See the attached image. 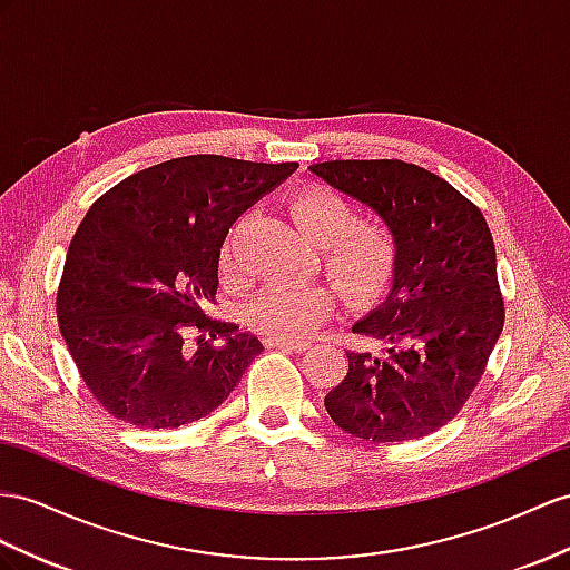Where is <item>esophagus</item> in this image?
<instances>
[{
  "mask_svg": "<svg viewBox=\"0 0 570 570\" xmlns=\"http://www.w3.org/2000/svg\"><path fill=\"white\" fill-rule=\"evenodd\" d=\"M265 344L269 348H286V352H298V354L311 346L308 342H301V340H274V337H269Z\"/></svg>",
  "mask_w": 570,
  "mask_h": 570,
  "instance_id": "1",
  "label": "esophagus"
}]
</instances>
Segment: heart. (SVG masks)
Wrapping results in <instances>:
<instances>
[{"mask_svg": "<svg viewBox=\"0 0 570 570\" xmlns=\"http://www.w3.org/2000/svg\"><path fill=\"white\" fill-rule=\"evenodd\" d=\"M296 226L323 245L325 269L346 298L368 303L387 288L397 269V238L381 218H358L342 195L323 185H305L288 199ZM222 272L233 276L238 259L228 240ZM337 303L330 284L282 279L272 282L247 303V323L274 340H298L308 334Z\"/></svg>", "mask_w": 570, "mask_h": 570, "instance_id": "heart-1", "label": "heart"}]
</instances>
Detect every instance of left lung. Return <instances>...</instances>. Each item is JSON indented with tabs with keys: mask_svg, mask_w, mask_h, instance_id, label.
Segmentation results:
<instances>
[{
	"mask_svg": "<svg viewBox=\"0 0 570 570\" xmlns=\"http://www.w3.org/2000/svg\"><path fill=\"white\" fill-rule=\"evenodd\" d=\"M308 170L381 216L400 250L387 298L352 327L381 340L383 352H346L348 371L325 410L373 443L429 435L470 400L503 330L487 218L435 173L397 158Z\"/></svg>",
	"mask_w": 570,
	"mask_h": 570,
	"instance_id": "8db88e82",
	"label": "left lung"
}]
</instances>
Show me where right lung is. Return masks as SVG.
Wrapping results in <instances>:
<instances>
[{"instance_id":"obj_1","label":"right lung","mask_w":570,"mask_h":570,"mask_svg":"<svg viewBox=\"0 0 570 570\" xmlns=\"http://www.w3.org/2000/svg\"><path fill=\"white\" fill-rule=\"evenodd\" d=\"M296 168L183 156L129 175L86 212L69 243L57 317L108 414L139 429H178L212 414L240 383L265 346L204 308L216 296L228 228ZM187 328L203 332L197 347L186 346Z\"/></svg>"}]
</instances>
